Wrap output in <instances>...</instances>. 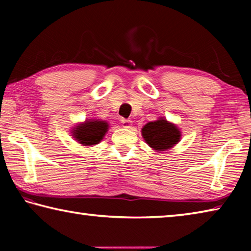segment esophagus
Listing matches in <instances>:
<instances>
[{
  "label": "esophagus",
  "instance_id": "1",
  "mask_svg": "<svg viewBox=\"0 0 251 251\" xmlns=\"http://www.w3.org/2000/svg\"><path fill=\"white\" fill-rule=\"evenodd\" d=\"M121 125L124 127V128H129V127L131 126V121L130 120H125V118H122Z\"/></svg>",
  "mask_w": 251,
  "mask_h": 251
}]
</instances>
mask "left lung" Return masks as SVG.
<instances>
[{
    "label": "left lung",
    "instance_id": "1",
    "mask_svg": "<svg viewBox=\"0 0 251 251\" xmlns=\"http://www.w3.org/2000/svg\"><path fill=\"white\" fill-rule=\"evenodd\" d=\"M142 135L148 146L154 151H163L169 150L180 141L178 127L161 117L155 122H150L142 128Z\"/></svg>",
    "mask_w": 251,
    "mask_h": 251
}]
</instances>
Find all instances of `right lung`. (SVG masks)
I'll return each instance as SVG.
<instances>
[{
    "instance_id": "obj_1",
    "label": "right lung",
    "mask_w": 251,
    "mask_h": 251,
    "mask_svg": "<svg viewBox=\"0 0 251 251\" xmlns=\"http://www.w3.org/2000/svg\"><path fill=\"white\" fill-rule=\"evenodd\" d=\"M108 130V123L100 120H88L78 124L72 130V136L83 146L99 144Z\"/></svg>"
}]
</instances>
